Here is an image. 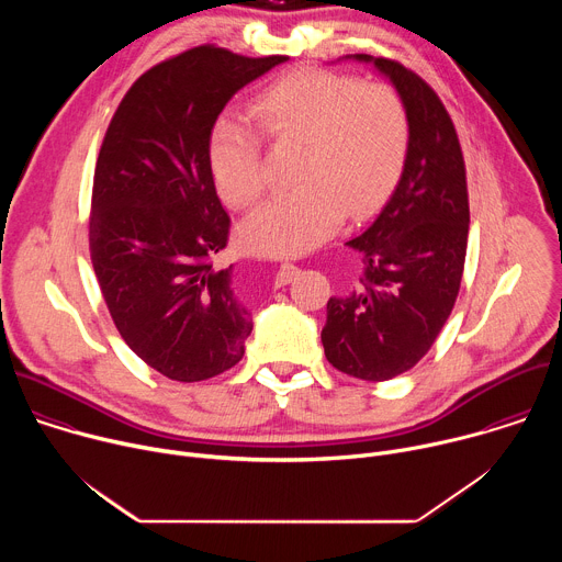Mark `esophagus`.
<instances>
[{
	"mask_svg": "<svg viewBox=\"0 0 562 562\" xmlns=\"http://www.w3.org/2000/svg\"><path fill=\"white\" fill-rule=\"evenodd\" d=\"M295 271H297V269H295L293 265H289V262H286V265H282V267L278 269V273H276V284H278V286L286 284V282L293 278V273H295Z\"/></svg>",
	"mask_w": 562,
	"mask_h": 562,
	"instance_id": "esophagus-1",
	"label": "esophagus"
}]
</instances>
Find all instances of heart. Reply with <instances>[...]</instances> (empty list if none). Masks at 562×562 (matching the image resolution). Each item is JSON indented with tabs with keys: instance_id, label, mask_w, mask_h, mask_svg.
Wrapping results in <instances>:
<instances>
[{
	"instance_id": "1",
	"label": "heart",
	"mask_w": 562,
	"mask_h": 562,
	"mask_svg": "<svg viewBox=\"0 0 562 562\" xmlns=\"http://www.w3.org/2000/svg\"><path fill=\"white\" fill-rule=\"evenodd\" d=\"M254 115L273 144H300L297 189L269 200L243 226L265 256H297L364 215L395 182L409 146V115L389 85L331 70H293L267 87ZM220 195L249 209L267 191L262 137L245 120H217L209 144Z\"/></svg>"
}]
</instances>
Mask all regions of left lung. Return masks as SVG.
<instances>
[{
	"instance_id": "1",
	"label": "left lung",
	"mask_w": 562,
	"mask_h": 562,
	"mask_svg": "<svg viewBox=\"0 0 562 562\" xmlns=\"http://www.w3.org/2000/svg\"><path fill=\"white\" fill-rule=\"evenodd\" d=\"M384 72L409 115L405 169L378 217L349 247L362 254L360 289L329 297L323 347L342 373L382 382L431 349L456 304L469 235L464 157L436 91L389 57L356 55Z\"/></svg>"
}]
</instances>
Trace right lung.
I'll list each match as a JSON object with an SVG mask.
<instances>
[{"label": "right lung", "mask_w": 562, "mask_h": 562, "mask_svg": "<svg viewBox=\"0 0 562 562\" xmlns=\"http://www.w3.org/2000/svg\"><path fill=\"white\" fill-rule=\"evenodd\" d=\"M284 59L189 48L139 75L106 128L91 262L120 336L169 380H209L245 356L251 313L233 295L231 269H213L231 220L209 144L226 102Z\"/></svg>", "instance_id": "1"}]
</instances>
